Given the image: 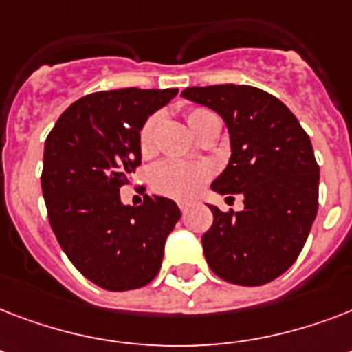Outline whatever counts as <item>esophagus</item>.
Returning a JSON list of instances; mask_svg holds the SVG:
<instances>
[{
	"instance_id": "1",
	"label": "esophagus",
	"mask_w": 352,
	"mask_h": 352,
	"mask_svg": "<svg viewBox=\"0 0 352 352\" xmlns=\"http://www.w3.org/2000/svg\"><path fill=\"white\" fill-rule=\"evenodd\" d=\"M179 208H181L182 214H186V212H188V204L186 203H179Z\"/></svg>"
}]
</instances>
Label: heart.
I'll use <instances>...</instances> for the list:
<instances>
[{
	"mask_svg": "<svg viewBox=\"0 0 352 352\" xmlns=\"http://www.w3.org/2000/svg\"><path fill=\"white\" fill-rule=\"evenodd\" d=\"M214 113L203 107H193L186 111V120L193 133L204 126V122L214 118ZM159 124V115H151L144 122L138 131V148L144 155L151 153L155 144V129ZM212 170L201 162H184V160H160L149 171V184L155 192L177 201H190L197 195L208 182Z\"/></svg>",
	"mask_w": 352,
	"mask_h": 352,
	"instance_id": "b5f03b06",
	"label": "heart"
}]
</instances>
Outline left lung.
I'll list each match as a JSON object with an SVG mask.
<instances>
[{
    "instance_id": "8db88e82",
    "label": "left lung",
    "mask_w": 352,
    "mask_h": 352,
    "mask_svg": "<svg viewBox=\"0 0 352 352\" xmlns=\"http://www.w3.org/2000/svg\"><path fill=\"white\" fill-rule=\"evenodd\" d=\"M182 96L225 120L232 157L212 190L226 199L241 193L245 203L243 212L210 204L206 263L228 283H270L298 259L316 219L320 166L311 138L283 102L252 85L188 87Z\"/></svg>"
}]
</instances>
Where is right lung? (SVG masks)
I'll list each match as a JSON object with an SVG mask.
<instances>
[{
	"mask_svg": "<svg viewBox=\"0 0 352 352\" xmlns=\"http://www.w3.org/2000/svg\"><path fill=\"white\" fill-rule=\"evenodd\" d=\"M179 89L100 91L62 113L45 140L41 192L62 250L80 274L113 292L153 281L166 237L181 219L171 199L124 206L120 188L140 166L138 131Z\"/></svg>",
	"mask_w": 352,
	"mask_h": 352,
	"instance_id": "add662e5",
	"label": "right lung"
}]
</instances>
